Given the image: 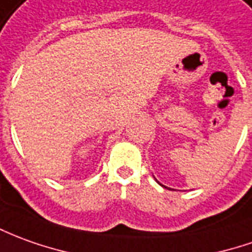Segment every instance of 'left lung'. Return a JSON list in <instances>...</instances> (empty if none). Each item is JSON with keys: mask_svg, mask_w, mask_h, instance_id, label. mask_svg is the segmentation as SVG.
Segmentation results:
<instances>
[{"mask_svg": "<svg viewBox=\"0 0 252 252\" xmlns=\"http://www.w3.org/2000/svg\"><path fill=\"white\" fill-rule=\"evenodd\" d=\"M154 178H155V177H154ZM156 180V178H155ZM156 182H158V184H159V185H160V187H163V188H167V187H164V185H162V184H160V182L158 181V180H156ZM167 189H170V188H167Z\"/></svg>", "mask_w": 252, "mask_h": 252, "instance_id": "1", "label": "left lung"}]
</instances>
